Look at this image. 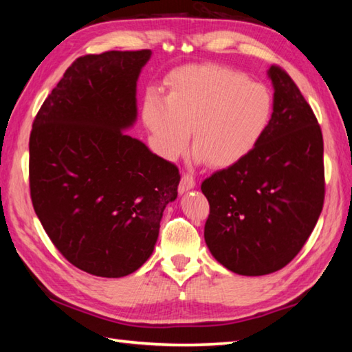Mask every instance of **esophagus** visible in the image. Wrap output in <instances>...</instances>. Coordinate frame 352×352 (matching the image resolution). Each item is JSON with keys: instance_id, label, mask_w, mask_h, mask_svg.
Instances as JSON below:
<instances>
[{"instance_id": "esophagus-1", "label": "esophagus", "mask_w": 352, "mask_h": 352, "mask_svg": "<svg viewBox=\"0 0 352 352\" xmlns=\"http://www.w3.org/2000/svg\"><path fill=\"white\" fill-rule=\"evenodd\" d=\"M193 188H195V178H193L192 175H189V174H184L182 177L180 186H178V192L184 193V192H188V190H190Z\"/></svg>"}]
</instances>
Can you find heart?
Returning a JSON list of instances; mask_svg holds the SVG:
<instances>
[{"label": "heart", "instance_id": "obj_1", "mask_svg": "<svg viewBox=\"0 0 352 352\" xmlns=\"http://www.w3.org/2000/svg\"><path fill=\"white\" fill-rule=\"evenodd\" d=\"M168 86V96L148 89L140 110L155 153L166 160L188 149L192 134L198 162L227 168L250 155L271 126L269 87L227 66H184Z\"/></svg>", "mask_w": 352, "mask_h": 352}]
</instances>
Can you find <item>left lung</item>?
<instances>
[{
	"label": "left lung",
	"instance_id": "1",
	"mask_svg": "<svg viewBox=\"0 0 352 352\" xmlns=\"http://www.w3.org/2000/svg\"><path fill=\"white\" fill-rule=\"evenodd\" d=\"M274 116L243 160L214 172L201 190L210 204L204 239L239 275H266L295 258L315 228L325 197L322 131L286 71L272 65Z\"/></svg>",
	"mask_w": 352,
	"mask_h": 352
}]
</instances>
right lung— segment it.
Returning a JSON list of instances; mask_svg holds the SVG:
<instances>
[{"label":"right lung","mask_w":352,"mask_h":352,"mask_svg":"<svg viewBox=\"0 0 352 352\" xmlns=\"http://www.w3.org/2000/svg\"><path fill=\"white\" fill-rule=\"evenodd\" d=\"M151 51L78 57L37 111L30 193L51 242L81 271L125 276L145 263L180 172L125 130Z\"/></svg>","instance_id":"right-lung-1"}]
</instances>
